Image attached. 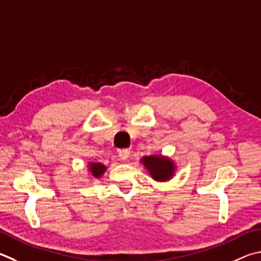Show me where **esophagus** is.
<instances>
[{
	"label": "esophagus",
	"mask_w": 261,
	"mask_h": 261,
	"mask_svg": "<svg viewBox=\"0 0 261 261\" xmlns=\"http://www.w3.org/2000/svg\"><path fill=\"white\" fill-rule=\"evenodd\" d=\"M118 158H120L122 162H127V160L130 158V153L127 150H120V153H118Z\"/></svg>",
	"instance_id": "obj_1"
}]
</instances>
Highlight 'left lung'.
Returning <instances> with one entry per match:
<instances>
[{
	"mask_svg": "<svg viewBox=\"0 0 261 261\" xmlns=\"http://www.w3.org/2000/svg\"><path fill=\"white\" fill-rule=\"evenodd\" d=\"M140 164H143L147 174L159 182L169 181L174 177L177 170L176 162L169 156H163L162 154L145 155L140 159Z\"/></svg>",
	"mask_w": 261,
	"mask_h": 261,
	"instance_id": "1",
	"label": "left lung"
}]
</instances>
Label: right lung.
<instances>
[{"label": "right lung", "instance_id": "add662e5", "mask_svg": "<svg viewBox=\"0 0 261 261\" xmlns=\"http://www.w3.org/2000/svg\"><path fill=\"white\" fill-rule=\"evenodd\" d=\"M87 167H88V176H89L88 178L90 182H93L96 181V180L100 179L107 170L106 165L100 162H89Z\"/></svg>", "mask_w": 261, "mask_h": 261}]
</instances>
